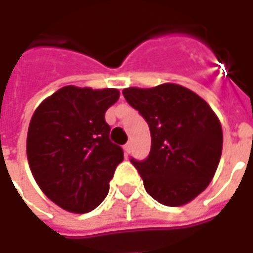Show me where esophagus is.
<instances>
[{
	"mask_svg": "<svg viewBox=\"0 0 253 253\" xmlns=\"http://www.w3.org/2000/svg\"><path fill=\"white\" fill-rule=\"evenodd\" d=\"M131 143L130 142H127L126 145H125V146H123V150H125V153L126 154H128V153H131Z\"/></svg>",
	"mask_w": 253,
	"mask_h": 253,
	"instance_id": "34e87169",
	"label": "esophagus"
}]
</instances>
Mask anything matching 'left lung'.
<instances>
[{
	"label": "left lung",
	"mask_w": 253,
	"mask_h": 253,
	"mask_svg": "<svg viewBox=\"0 0 253 253\" xmlns=\"http://www.w3.org/2000/svg\"><path fill=\"white\" fill-rule=\"evenodd\" d=\"M123 96L150 128L145 160L131 159L149 195L165 206H181L205 190L222 153V128L210 105L176 84L127 88Z\"/></svg>",
	"instance_id": "obj_1"
}]
</instances>
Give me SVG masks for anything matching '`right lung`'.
I'll use <instances>...</instances> for the list:
<instances>
[{"label": "right lung", "mask_w": 253, "mask_h": 253, "mask_svg": "<svg viewBox=\"0 0 253 253\" xmlns=\"http://www.w3.org/2000/svg\"><path fill=\"white\" fill-rule=\"evenodd\" d=\"M118 99V89L69 85L32 115L27 135L31 172L47 198L67 211L83 214L99 206L123 161L104 118Z\"/></svg>", "instance_id": "1"}]
</instances>
